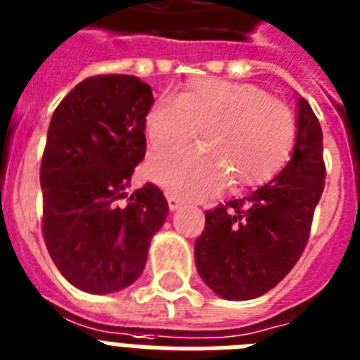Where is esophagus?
<instances>
[{"instance_id":"34e87169","label":"esophagus","mask_w":360,"mask_h":360,"mask_svg":"<svg viewBox=\"0 0 360 360\" xmlns=\"http://www.w3.org/2000/svg\"><path fill=\"white\" fill-rule=\"evenodd\" d=\"M166 200H168V207H170V210H177L183 207V201H181L179 198H175V195H168Z\"/></svg>"}]
</instances>
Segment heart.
Returning a JSON list of instances; mask_svg holds the SVG:
<instances>
[{
    "mask_svg": "<svg viewBox=\"0 0 360 360\" xmlns=\"http://www.w3.org/2000/svg\"><path fill=\"white\" fill-rule=\"evenodd\" d=\"M205 148L155 155L148 177L185 200H209L229 181L238 188L270 181L288 157L296 124L283 101L264 90L224 79H194L181 96L159 98L146 116L153 150L195 139Z\"/></svg>",
    "mask_w": 360,
    "mask_h": 360,
    "instance_id": "1",
    "label": "heart"
}]
</instances>
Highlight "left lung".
<instances>
[{
    "mask_svg": "<svg viewBox=\"0 0 360 360\" xmlns=\"http://www.w3.org/2000/svg\"><path fill=\"white\" fill-rule=\"evenodd\" d=\"M323 179L322 127L307 99L300 98L296 144L285 168L244 200L205 212L194 257L210 290L244 302L285 279L305 250Z\"/></svg>",
    "mask_w": 360,
    "mask_h": 360,
    "instance_id": "left-lung-1",
    "label": "left lung"
}]
</instances>
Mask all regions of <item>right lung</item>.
<instances>
[{"label":"right lung","instance_id":"1","mask_svg":"<svg viewBox=\"0 0 360 360\" xmlns=\"http://www.w3.org/2000/svg\"><path fill=\"white\" fill-rule=\"evenodd\" d=\"M153 101L150 84L134 75H98L81 81L51 116L40 168L44 240L79 290L112 294L133 285L168 216L151 183L127 197L146 155Z\"/></svg>","mask_w":360,"mask_h":360}]
</instances>
